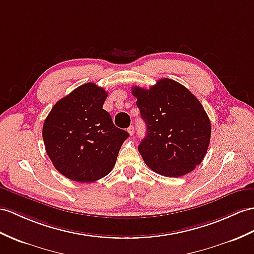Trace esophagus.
<instances>
[{"label":"esophagus","instance_id":"esophagus-1","mask_svg":"<svg viewBox=\"0 0 254 254\" xmlns=\"http://www.w3.org/2000/svg\"><path fill=\"white\" fill-rule=\"evenodd\" d=\"M127 131H128L129 134L132 135V134L134 133V127H133V126H130V127H129V128L127 129Z\"/></svg>","mask_w":254,"mask_h":254}]
</instances>
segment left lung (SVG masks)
I'll list each match as a JSON object with an SVG mask.
<instances>
[{
	"label": "left lung",
	"instance_id": "left-lung-1",
	"mask_svg": "<svg viewBox=\"0 0 254 254\" xmlns=\"http://www.w3.org/2000/svg\"><path fill=\"white\" fill-rule=\"evenodd\" d=\"M137 107L146 125L138 150L150 168L177 178L193 171L205 157L211 124L198 99L170 78L150 89L132 87Z\"/></svg>",
	"mask_w": 254,
	"mask_h": 254
}]
</instances>
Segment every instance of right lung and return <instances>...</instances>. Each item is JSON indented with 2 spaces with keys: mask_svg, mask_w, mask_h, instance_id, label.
<instances>
[{
  "mask_svg": "<svg viewBox=\"0 0 254 254\" xmlns=\"http://www.w3.org/2000/svg\"><path fill=\"white\" fill-rule=\"evenodd\" d=\"M108 94L87 83L55 104L43 125L45 150L54 167L70 180L88 183L109 175L129 133L103 110Z\"/></svg>",
  "mask_w": 254,
  "mask_h": 254,
  "instance_id": "1",
  "label": "right lung"
}]
</instances>
